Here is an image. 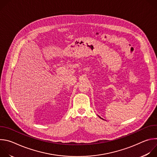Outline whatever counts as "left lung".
Wrapping results in <instances>:
<instances>
[{"label":"left lung","instance_id":"left-lung-1","mask_svg":"<svg viewBox=\"0 0 157 157\" xmlns=\"http://www.w3.org/2000/svg\"><path fill=\"white\" fill-rule=\"evenodd\" d=\"M99 117H100V118H101V119H102V118H101V117H100V116H99Z\"/></svg>","mask_w":157,"mask_h":157}]
</instances>
